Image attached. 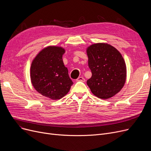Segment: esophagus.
<instances>
[{
  "instance_id": "esophagus-1",
  "label": "esophagus",
  "mask_w": 151,
  "mask_h": 151,
  "mask_svg": "<svg viewBox=\"0 0 151 151\" xmlns=\"http://www.w3.org/2000/svg\"><path fill=\"white\" fill-rule=\"evenodd\" d=\"M77 81H81V82H84L85 81V79L83 77H79L77 80Z\"/></svg>"
}]
</instances>
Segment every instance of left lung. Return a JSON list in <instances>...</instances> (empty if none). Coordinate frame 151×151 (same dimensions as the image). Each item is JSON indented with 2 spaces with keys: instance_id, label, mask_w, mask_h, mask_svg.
<instances>
[{
  "instance_id": "obj_1",
  "label": "left lung",
  "mask_w": 151,
  "mask_h": 151,
  "mask_svg": "<svg viewBox=\"0 0 151 151\" xmlns=\"http://www.w3.org/2000/svg\"><path fill=\"white\" fill-rule=\"evenodd\" d=\"M88 65L92 71L87 81L92 93L106 100L123 88L127 78V67L121 52L106 43H94L86 48Z\"/></svg>"
}]
</instances>
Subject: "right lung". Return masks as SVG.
<instances>
[{"label": "right lung", "mask_w": 151, "mask_h": 151, "mask_svg": "<svg viewBox=\"0 0 151 151\" xmlns=\"http://www.w3.org/2000/svg\"><path fill=\"white\" fill-rule=\"evenodd\" d=\"M65 52L63 47L47 46L37 54L31 63L32 85L39 93L51 100L64 97L73 84L63 62L62 55Z\"/></svg>", "instance_id": "add662e5"}]
</instances>
